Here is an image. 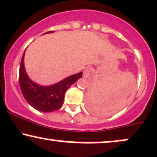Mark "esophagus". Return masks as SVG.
Instances as JSON below:
<instances>
[{
  "label": "esophagus",
  "mask_w": 157,
  "mask_h": 157,
  "mask_svg": "<svg viewBox=\"0 0 157 157\" xmlns=\"http://www.w3.org/2000/svg\"><path fill=\"white\" fill-rule=\"evenodd\" d=\"M91 72H92V68L90 67H88V68H85V70L83 71V77L89 78L91 76Z\"/></svg>",
  "instance_id": "esophagus-1"
}]
</instances>
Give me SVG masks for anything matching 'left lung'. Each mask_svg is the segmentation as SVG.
<instances>
[{
	"label": "left lung",
	"mask_w": 157,
	"mask_h": 157,
	"mask_svg": "<svg viewBox=\"0 0 157 157\" xmlns=\"http://www.w3.org/2000/svg\"><path fill=\"white\" fill-rule=\"evenodd\" d=\"M117 98V96H116ZM116 98L113 97L111 99H106V101H104L99 98L97 93H94L91 91L89 92L87 95V106L89 110L93 112V113H100V111L104 109V106L108 105L115 104V101H117Z\"/></svg>",
	"instance_id": "left-lung-1"
}]
</instances>
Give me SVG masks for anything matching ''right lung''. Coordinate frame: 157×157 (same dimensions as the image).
I'll return each instance as SVG.
<instances>
[{
    "instance_id": "obj_1",
    "label": "right lung",
    "mask_w": 157,
    "mask_h": 157,
    "mask_svg": "<svg viewBox=\"0 0 157 157\" xmlns=\"http://www.w3.org/2000/svg\"><path fill=\"white\" fill-rule=\"evenodd\" d=\"M49 31L45 33H52ZM44 33V34H45ZM25 51L22 56L19 69V84L22 94L26 101L34 109L50 113L58 110L64 102L65 93L72 84L81 78L82 72L67 77L61 81L51 86H41L31 80L25 67Z\"/></svg>"
}]
</instances>
